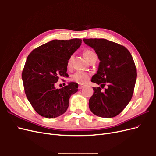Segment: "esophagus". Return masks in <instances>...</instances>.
Instances as JSON below:
<instances>
[{
	"mask_svg": "<svg viewBox=\"0 0 156 156\" xmlns=\"http://www.w3.org/2000/svg\"><path fill=\"white\" fill-rule=\"evenodd\" d=\"M83 87H84L83 84H79V87H78V88H79V89H81Z\"/></svg>",
	"mask_w": 156,
	"mask_h": 156,
	"instance_id": "esophagus-1",
	"label": "esophagus"
}]
</instances>
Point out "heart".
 <instances>
[{
	"label": "heart",
	"instance_id": "heart-1",
	"mask_svg": "<svg viewBox=\"0 0 156 156\" xmlns=\"http://www.w3.org/2000/svg\"><path fill=\"white\" fill-rule=\"evenodd\" d=\"M84 58H86L87 61H88L90 59L92 56L95 55V53L93 52L91 50H86L84 52ZM72 56L69 58L68 61V67L71 66V64H72ZM89 79V74L87 72H81V71H77L75 73H74L72 76H71V79L73 81L76 82L79 84H83L86 83Z\"/></svg>",
	"mask_w": 156,
	"mask_h": 156
}]
</instances>
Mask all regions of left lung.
<instances>
[{
    "mask_svg": "<svg viewBox=\"0 0 156 156\" xmlns=\"http://www.w3.org/2000/svg\"><path fill=\"white\" fill-rule=\"evenodd\" d=\"M91 47L100 62L97 73L91 81L100 84L93 87L89 108L98 116L112 118L119 115L131 100L136 79V69L133 57L124 46L105 39H83Z\"/></svg>",
    "mask_w": 156,
    "mask_h": 156,
    "instance_id": "8db88e82",
    "label": "left lung"
}]
</instances>
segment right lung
<instances>
[{
	"mask_svg": "<svg viewBox=\"0 0 156 156\" xmlns=\"http://www.w3.org/2000/svg\"><path fill=\"white\" fill-rule=\"evenodd\" d=\"M81 39L53 40L33 50L22 72L28 100L37 113L45 118L58 117L66 111L70 96L78 91V84L71 82L60 89L55 83L68 77V61L81 46Z\"/></svg>",
	"mask_w": 156,
	"mask_h": 156,
	"instance_id": "1",
	"label": "right lung"
}]
</instances>
